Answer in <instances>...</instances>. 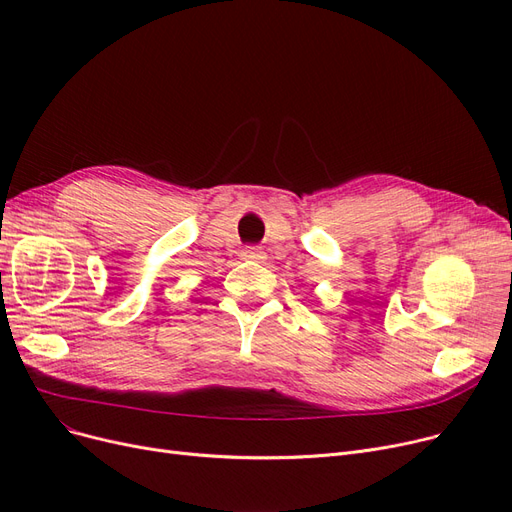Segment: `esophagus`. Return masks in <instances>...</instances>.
Segmentation results:
<instances>
[{"label":"esophagus","instance_id":"obj_1","mask_svg":"<svg viewBox=\"0 0 512 512\" xmlns=\"http://www.w3.org/2000/svg\"><path fill=\"white\" fill-rule=\"evenodd\" d=\"M241 258H245V260H262L264 252L260 248H256V245H245V248L241 250Z\"/></svg>","mask_w":512,"mask_h":512}]
</instances>
